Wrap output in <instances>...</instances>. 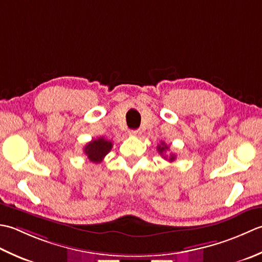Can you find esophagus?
<instances>
[{"label": "esophagus", "mask_w": 262, "mask_h": 262, "mask_svg": "<svg viewBox=\"0 0 262 262\" xmlns=\"http://www.w3.org/2000/svg\"><path fill=\"white\" fill-rule=\"evenodd\" d=\"M129 135L133 136V137H139L141 135V131L140 130H130L129 131Z\"/></svg>", "instance_id": "1"}]
</instances>
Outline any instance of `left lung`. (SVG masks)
<instances>
[{
    "label": "left lung",
    "instance_id": "8db88e82",
    "mask_svg": "<svg viewBox=\"0 0 262 262\" xmlns=\"http://www.w3.org/2000/svg\"><path fill=\"white\" fill-rule=\"evenodd\" d=\"M168 146L167 145H165V142H162L161 145H158V147H157V150H158V152L162 155V156L164 157V159H168L169 162H174L175 161V158H176V156L174 154H170L169 156H167V155H165V152H166V150H168Z\"/></svg>",
    "mask_w": 262,
    "mask_h": 262
}]
</instances>
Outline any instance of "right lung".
Masks as SVG:
<instances>
[{"instance_id":"1","label":"right lung","mask_w":262,"mask_h":262,"mask_svg":"<svg viewBox=\"0 0 262 262\" xmlns=\"http://www.w3.org/2000/svg\"><path fill=\"white\" fill-rule=\"evenodd\" d=\"M112 147H113L112 141L101 137L87 143V145L84 146L83 151L90 162L100 163L104 161V157L106 155L111 151Z\"/></svg>"}]
</instances>
